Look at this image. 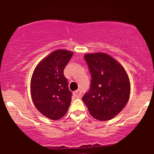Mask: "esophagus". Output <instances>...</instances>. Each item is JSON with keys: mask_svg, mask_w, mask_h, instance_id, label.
I'll return each instance as SVG.
<instances>
[{"mask_svg": "<svg viewBox=\"0 0 154 154\" xmlns=\"http://www.w3.org/2000/svg\"><path fill=\"white\" fill-rule=\"evenodd\" d=\"M81 94H82V91H81V90L80 89H78L76 91H74V95L75 97H80V96H81Z\"/></svg>", "mask_w": 154, "mask_h": 154, "instance_id": "obj_1", "label": "esophagus"}]
</instances>
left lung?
Returning a JSON list of instances; mask_svg holds the SVG:
<instances>
[{"label": "left lung", "instance_id": "left-lung-1", "mask_svg": "<svg viewBox=\"0 0 154 154\" xmlns=\"http://www.w3.org/2000/svg\"><path fill=\"white\" fill-rule=\"evenodd\" d=\"M91 75L89 91L82 100L95 119L106 121L117 116L128 101L131 85L124 68L104 53L84 55Z\"/></svg>", "mask_w": 154, "mask_h": 154}]
</instances>
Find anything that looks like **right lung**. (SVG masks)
I'll list each match as a JSON object with an SVG mask.
<instances>
[{
    "label": "right lung",
    "mask_w": 154,
    "mask_h": 154,
    "mask_svg": "<svg viewBox=\"0 0 154 154\" xmlns=\"http://www.w3.org/2000/svg\"><path fill=\"white\" fill-rule=\"evenodd\" d=\"M73 52L57 50L41 60L33 73L30 92L36 108L51 120L63 117L70 105L72 93L63 70Z\"/></svg>",
    "instance_id": "add662e5"
}]
</instances>
